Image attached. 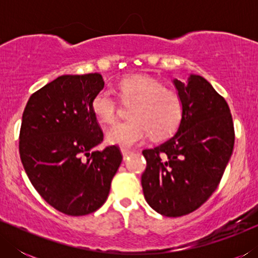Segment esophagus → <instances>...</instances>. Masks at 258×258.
Masks as SVG:
<instances>
[{"label":"esophagus","instance_id":"obj_1","mask_svg":"<svg viewBox=\"0 0 258 258\" xmlns=\"http://www.w3.org/2000/svg\"><path fill=\"white\" fill-rule=\"evenodd\" d=\"M121 151H122L123 158H124V160H126V158H129V157H130V156H132V155L134 154V151H132V150H129V149H125V148H122V149H121Z\"/></svg>","mask_w":258,"mask_h":258}]
</instances>
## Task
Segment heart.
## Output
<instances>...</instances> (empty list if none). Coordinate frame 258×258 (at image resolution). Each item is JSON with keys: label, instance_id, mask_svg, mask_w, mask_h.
I'll return each instance as SVG.
<instances>
[{"label": "heart", "instance_id": "b5f03b06", "mask_svg": "<svg viewBox=\"0 0 258 258\" xmlns=\"http://www.w3.org/2000/svg\"><path fill=\"white\" fill-rule=\"evenodd\" d=\"M123 101H136L133 119L115 124L108 130L107 140L124 148L143 143L153 135L164 139L171 135L182 118V101L174 90L165 89L158 81L146 76L128 77L118 86ZM91 110L98 119L111 124L117 118L118 101L111 90L102 89L91 100Z\"/></svg>", "mask_w": 258, "mask_h": 258}]
</instances>
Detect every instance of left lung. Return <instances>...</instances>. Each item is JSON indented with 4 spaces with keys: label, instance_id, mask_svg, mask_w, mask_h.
I'll list each match as a JSON object with an SVG mask.
<instances>
[{
    "label": "left lung",
    "instance_id": "left-lung-1",
    "mask_svg": "<svg viewBox=\"0 0 258 258\" xmlns=\"http://www.w3.org/2000/svg\"><path fill=\"white\" fill-rule=\"evenodd\" d=\"M182 101L177 133L164 143L142 151L148 204L168 217L188 215L217 189L235 142L227 101L200 75L172 81Z\"/></svg>",
    "mask_w": 258,
    "mask_h": 258
}]
</instances>
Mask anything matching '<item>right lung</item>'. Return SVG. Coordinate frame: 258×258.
I'll return each mask as SVG.
<instances>
[{"instance_id":"right-lung-1","label":"right lung","mask_w":258,"mask_h":258,"mask_svg":"<svg viewBox=\"0 0 258 258\" xmlns=\"http://www.w3.org/2000/svg\"><path fill=\"white\" fill-rule=\"evenodd\" d=\"M101 74L62 75L31 95L20 130V156L45 202L70 216L103 206L122 162L118 147L93 150L103 132L91 100L103 89Z\"/></svg>"}]
</instances>
